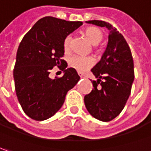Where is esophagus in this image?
<instances>
[{
	"label": "esophagus",
	"instance_id": "1",
	"mask_svg": "<svg viewBox=\"0 0 151 151\" xmlns=\"http://www.w3.org/2000/svg\"><path fill=\"white\" fill-rule=\"evenodd\" d=\"M78 76H79L80 78H83V75L82 73H78Z\"/></svg>",
	"mask_w": 151,
	"mask_h": 151
}]
</instances>
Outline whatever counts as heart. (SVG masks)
Segmentation results:
<instances>
[{"label":"heart","mask_w":151,"mask_h":151,"mask_svg":"<svg viewBox=\"0 0 151 151\" xmlns=\"http://www.w3.org/2000/svg\"><path fill=\"white\" fill-rule=\"evenodd\" d=\"M84 35L93 45H97L101 42L103 39L104 34L101 30L95 27H88L83 31ZM72 35H68L63 40V49L65 52H68L71 49ZM95 64V59L91 56H82L74 55L68 59V65L70 68L75 69L78 73H85L90 69Z\"/></svg>","instance_id":"heart-1"}]
</instances>
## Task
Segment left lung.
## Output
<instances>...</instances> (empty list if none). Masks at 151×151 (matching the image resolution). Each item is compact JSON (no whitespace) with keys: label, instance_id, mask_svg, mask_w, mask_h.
Listing matches in <instances>:
<instances>
[{"label":"left lung","instance_id":"obj_1","mask_svg":"<svg viewBox=\"0 0 151 151\" xmlns=\"http://www.w3.org/2000/svg\"><path fill=\"white\" fill-rule=\"evenodd\" d=\"M87 23L106 27L110 34L101 60L91 69L98 79L92 81L94 88L84 96V104L95 118L110 122L121 113L130 95L134 79V60L126 40L111 24L101 20Z\"/></svg>","mask_w":151,"mask_h":151}]
</instances>
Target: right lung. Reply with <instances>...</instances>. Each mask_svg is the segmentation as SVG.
<instances>
[{"label": "right lung", "mask_w": 151, "mask_h": 151, "mask_svg": "<svg viewBox=\"0 0 151 151\" xmlns=\"http://www.w3.org/2000/svg\"><path fill=\"white\" fill-rule=\"evenodd\" d=\"M83 24L53 17H45L24 35L17 51L13 78L17 100L30 118L43 121L63 106L69 89L80 77L75 69L66 68L63 40ZM56 65L64 72L51 80L50 70Z\"/></svg>", "instance_id": "1"}]
</instances>
